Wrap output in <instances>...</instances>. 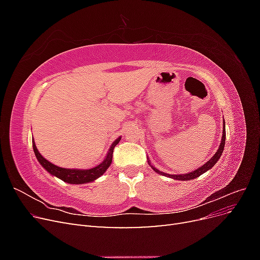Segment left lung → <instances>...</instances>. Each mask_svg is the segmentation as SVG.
Segmentation results:
<instances>
[{"instance_id": "1", "label": "left lung", "mask_w": 260, "mask_h": 260, "mask_svg": "<svg viewBox=\"0 0 260 260\" xmlns=\"http://www.w3.org/2000/svg\"><path fill=\"white\" fill-rule=\"evenodd\" d=\"M224 141H225V129H224V123H223V136H222V140H221V143H220V146H219V148H218V151L216 152V154L211 157V158L205 164V165H203L202 167H200L199 169H196L195 171H192V172H188V174H186V175H167V174H165V172H161V171H159L158 169H156L154 166H152L151 164H149V160H148V164L151 165V167L153 168V170H155L157 174H159V175H161V176H166V177H170V178H172V179H175V180H183V181H186V180H192V179H195V178H198V177H200L201 175H203L204 172H206L207 170H209L210 168H212V166H214V165L219 160V158H220V156L222 155V152H223V148H224Z\"/></svg>"}]
</instances>
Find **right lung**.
Segmentation results:
<instances>
[{"instance_id":"1","label":"right lung","mask_w":260,"mask_h":260,"mask_svg":"<svg viewBox=\"0 0 260 260\" xmlns=\"http://www.w3.org/2000/svg\"><path fill=\"white\" fill-rule=\"evenodd\" d=\"M121 138H118L115 142L112 144L111 148L107 153V156L105 157V159L103 160V162L98 165L96 167H94L92 169H88V170H80V169H65V168H60L55 166L52 162H50L49 160H46L45 158H43L42 155L39 153V151L37 149V146L35 144V142L32 141V146H34V151L36 154L37 159L39 160L42 165V167L50 172L51 175L59 178L60 180L65 181L67 183H72V184H82V183H88L91 182V181H94L95 179H98L99 177H101L102 175L104 174L106 171V169L109 167V165L112 164V159H113V152H114V147L119 143Z\"/></svg>"}]
</instances>
